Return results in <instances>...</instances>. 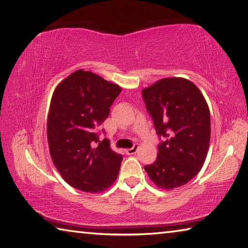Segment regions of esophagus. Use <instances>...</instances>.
I'll return each instance as SVG.
<instances>
[{"instance_id":"esophagus-1","label":"esophagus","mask_w":248,"mask_h":248,"mask_svg":"<svg viewBox=\"0 0 248 248\" xmlns=\"http://www.w3.org/2000/svg\"><path fill=\"white\" fill-rule=\"evenodd\" d=\"M138 150H139V146H138V145H133L131 149H127V150H125V154H128V155L136 154Z\"/></svg>"}]
</instances>
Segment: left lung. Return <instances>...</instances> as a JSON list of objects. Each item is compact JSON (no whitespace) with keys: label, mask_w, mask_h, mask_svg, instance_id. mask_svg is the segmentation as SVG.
Masks as SVG:
<instances>
[{"label":"left lung","mask_w":248,"mask_h":248,"mask_svg":"<svg viewBox=\"0 0 248 248\" xmlns=\"http://www.w3.org/2000/svg\"><path fill=\"white\" fill-rule=\"evenodd\" d=\"M146 110L163 140L157 157L144 166L159 188L174 189L199 173L207 157L211 124L203 95L194 83L167 78L142 91Z\"/></svg>","instance_id":"8db88e82"}]
</instances>
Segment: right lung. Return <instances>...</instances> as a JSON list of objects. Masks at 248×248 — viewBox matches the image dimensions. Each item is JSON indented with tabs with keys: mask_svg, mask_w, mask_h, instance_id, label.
I'll use <instances>...</instances> for the list:
<instances>
[{
	"mask_svg": "<svg viewBox=\"0 0 248 248\" xmlns=\"http://www.w3.org/2000/svg\"><path fill=\"white\" fill-rule=\"evenodd\" d=\"M120 92L119 85L84 70L70 74L53 92L47 123L50 155L75 189L100 192L117 179L123 155L107 139L100 142L96 131Z\"/></svg>",
	"mask_w": 248,
	"mask_h": 248,
	"instance_id": "1",
	"label": "right lung"
}]
</instances>
